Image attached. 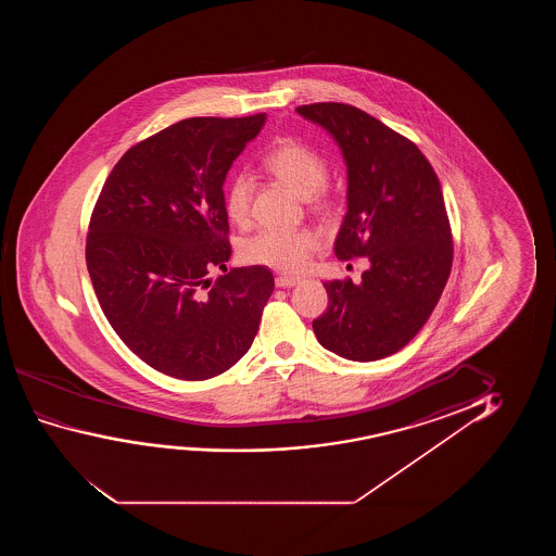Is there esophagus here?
<instances>
[{
  "mask_svg": "<svg viewBox=\"0 0 556 556\" xmlns=\"http://www.w3.org/2000/svg\"><path fill=\"white\" fill-rule=\"evenodd\" d=\"M302 281L300 277H292V275H279V277H275V285L279 287V289H290V287H294L298 282Z\"/></svg>",
  "mask_w": 556,
  "mask_h": 556,
  "instance_id": "obj_1",
  "label": "esophagus"
}]
</instances>
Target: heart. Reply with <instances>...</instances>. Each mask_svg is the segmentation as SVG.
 Wrapping results in <instances>:
<instances>
[{
  "label": "heart",
  "instance_id": "1",
  "mask_svg": "<svg viewBox=\"0 0 556 556\" xmlns=\"http://www.w3.org/2000/svg\"><path fill=\"white\" fill-rule=\"evenodd\" d=\"M262 165L300 195H307L313 208L327 211L334 203L332 193L325 186L327 160L309 146L282 138L267 150ZM252 190L254 182L249 173L239 170L231 176L224 195L229 220L236 224L247 222L251 214ZM319 237L309 229L266 228L244 241L241 254L249 264L300 274L312 264L313 254L319 251Z\"/></svg>",
  "mask_w": 556,
  "mask_h": 556
}]
</instances>
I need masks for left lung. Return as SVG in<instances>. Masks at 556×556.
Listing matches in <instances>:
<instances>
[{
	"instance_id": "obj_1",
	"label": "left lung",
	"mask_w": 556,
	"mask_h": 556,
	"mask_svg": "<svg viewBox=\"0 0 556 556\" xmlns=\"http://www.w3.org/2000/svg\"><path fill=\"white\" fill-rule=\"evenodd\" d=\"M296 112L334 137L348 165L336 256L370 262L361 285L325 282L328 307L313 332L350 361L389 357L418 334L448 281L454 244L441 182L418 146L358 108L317 102Z\"/></svg>"
}]
</instances>
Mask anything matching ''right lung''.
Masks as SVG:
<instances>
[{
	"label": "right lung",
	"mask_w": 556,
	"mask_h": 556,
	"mask_svg": "<svg viewBox=\"0 0 556 556\" xmlns=\"http://www.w3.org/2000/svg\"><path fill=\"white\" fill-rule=\"evenodd\" d=\"M266 114L190 117L129 148L92 208L85 260L123 343L178 380L226 372L274 292L264 266L233 267L224 180ZM220 266L216 282L207 274Z\"/></svg>",
	"instance_id": "right-lung-1"
}]
</instances>
